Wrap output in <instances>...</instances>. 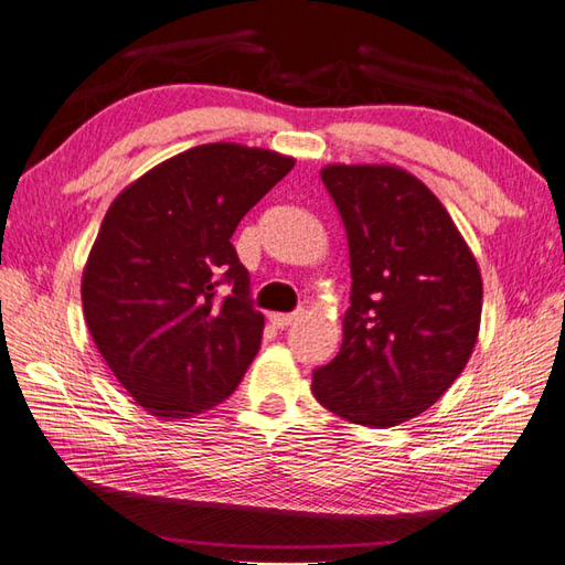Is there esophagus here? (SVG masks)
I'll return each mask as SVG.
<instances>
[{
  "mask_svg": "<svg viewBox=\"0 0 565 565\" xmlns=\"http://www.w3.org/2000/svg\"><path fill=\"white\" fill-rule=\"evenodd\" d=\"M298 318H301V313H271V316H269V322H271L274 328L284 330V328L294 326V320H298Z\"/></svg>",
  "mask_w": 565,
  "mask_h": 565,
  "instance_id": "1",
  "label": "esophagus"
}]
</instances>
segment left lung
Segmentation results:
<instances>
[{"instance_id": "8db88e82", "label": "left lung", "mask_w": 565, "mask_h": 565, "mask_svg": "<svg viewBox=\"0 0 565 565\" xmlns=\"http://www.w3.org/2000/svg\"><path fill=\"white\" fill-rule=\"evenodd\" d=\"M320 177L347 231L352 294L342 347L313 371V395L354 425H401L468 364L481 269L439 199L401 167L328 164Z\"/></svg>"}]
</instances>
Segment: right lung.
<instances>
[{"mask_svg":"<svg viewBox=\"0 0 565 565\" xmlns=\"http://www.w3.org/2000/svg\"><path fill=\"white\" fill-rule=\"evenodd\" d=\"M291 167L279 152L211 142L152 167L106 211L82 274L84 320L150 415L211 411L243 381L264 316L231 237Z\"/></svg>","mask_w":565,"mask_h":565,"instance_id":"right-lung-1","label":"right lung"}]
</instances>
